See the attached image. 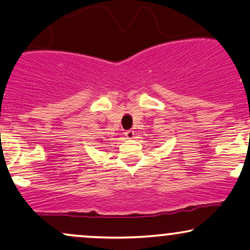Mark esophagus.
I'll list each match as a JSON object with an SVG mask.
<instances>
[{
    "label": "esophagus",
    "mask_w": 250,
    "mask_h": 250,
    "mask_svg": "<svg viewBox=\"0 0 250 250\" xmlns=\"http://www.w3.org/2000/svg\"><path fill=\"white\" fill-rule=\"evenodd\" d=\"M125 137L127 138V139H133L134 138V131H132V130H128V131H126L125 132Z\"/></svg>",
    "instance_id": "obj_1"
}]
</instances>
